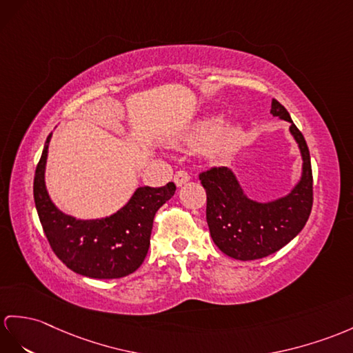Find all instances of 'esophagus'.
<instances>
[{
    "label": "esophagus",
    "mask_w": 353,
    "mask_h": 353,
    "mask_svg": "<svg viewBox=\"0 0 353 353\" xmlns=\"http://www.w3.org/2000/svg\"><path fill=\"white\" fill-rule=\"evenodd\" d=\"M174 181H175V184L178 185V187H181V185H184L187 181H190V174H188L187 170H178L176 174H175V176H174Z\"/></svg>",
    "instance_id": "obj_1"
}]
</instances>
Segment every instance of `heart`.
I'll return each instance as SVG.
<instances>
[{
  "mask_svg": "<svg viewBox=\"0 0 353 353\" xmlns=\"http://www.w3.org/2000/svg\"><path fill=\"white\" fill-rule=\"evenodd\" d=\"M220 125L221 121L219 118L203 119V121L197 123L192 130L183 137L181 147L187 150H199L214 141V150L217 152H228L236 143L239 133L241 132H239L238 127L232 125L228 128H223L219 134Z\"/></svg>",
  "mask_w": 353,
  "mask_h": 353,
  "instance_id": "obj_1",
  "label": "heart"
}]
</instances>
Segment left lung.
Returning <instances> with one entry per match:
<instances>
[{
  "label": "left lung",
  "instance_id": "obj_1",
  "mask_svg": "<svg viewBox=\"0 0 353 353\" xmlns=\"http://www.w3.org/2000/svg\"><path fill=\"white\" fill-rule=\"evenodd\" d=\"M271 114L290 123L304 166L298 185L286 197L270 203L250 201L226 166L201 172L206 192V221L214 244L238 261H254L279 252L294 239L310 217L313 206V172L310 151L289 112L272 99Z\"/></svg>",
  "mask_w": 353,
  "mask_h": 353
}]
</instances>
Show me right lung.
<instances>
[{
	"label": "right lung",
	"mask_w": 353,
	"mask_h": 353,
	"mask_svg": "<svg viewBox=\"0 0 353 353\" xmlns=\"http://www.w3.org/2000/svg\"><path fill=\"white\" fill-rule=\"evenodd\" d=\"M50 136L34 175V202L50 248L67 268L91 279H121L142 265L150 248L152 221L176 185L139 187L125 206L100 220L65 216L49 199L45 166Z\"/></svg>",
	"instance_id": "add662e5"
}]
</instances>
